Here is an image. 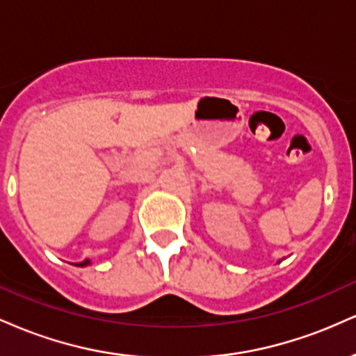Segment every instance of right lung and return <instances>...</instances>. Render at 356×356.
<instances>
[{"label": "right lung", "instance_id": "1", "mask_svg": "<svg viewBox=\"0 0 356 356\" xmlns=\"http://www.w3.org/2000/svg\"><path fill=\"white\" fill-rule=\"evenodd\" d=\"M87 264H90V259H85V261H81V263H76L75 266H87Z\"/></svg>", "mask_w": 356, "mask_h": 356}]
</instances>
